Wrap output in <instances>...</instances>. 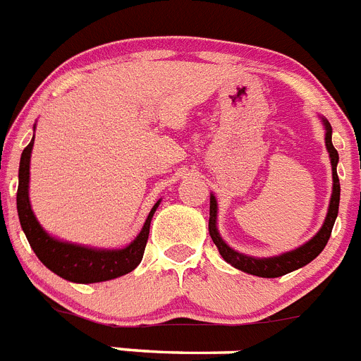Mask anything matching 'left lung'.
Instances as JSON below:
<instances>
[{"mask_svg": "<svg viewBox=\"0 0 361 361\" xmlns=\"http://www.w3.org/2000/svg\"><path fill=\"white\" fill-rule=\"evenodd\" d=\"M324 124V131H326V149L329 152L331 160V171H333V192H331L329 207H327L326 219H324L322 226L311 237L310 241L300 245L298 248L284 252L281 255H274V257H252L246 253L237 252L232 246L226 245V241L221 237L219 230H217V200L214 194H210V217H209V233L212 237L214 245L219 250L221 257L225 259L228 264L233 268L241 269L245 274L255 275V277H264V279H275L281 275L290 274L295 269L302 268V266L310 264L314 257L320 255L324 248H326L327 241L331 237V230L334 226V221L338 216V204H340V180L336 174V165H338V151L334 149L331 136H333V129L327 118L320 116Z\"/></svg>", "mask_w": 361, "mask_h": 361, "instance_id": "1", "label": "left lung"}]
</instances>
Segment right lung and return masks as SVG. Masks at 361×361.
I'll list each match as a JSON object with an SVG mask.
<instances>
[{"label":"right lung","mask_w":361,"mask_h":361,"mask_svg":"<svg viewBox=\"0 0 361 361\" xmlns=\"http://www.w3.org/2000/svg\"><path fill=\"white\" fill-rule=\"evenodd\" d=\"M35 131V124H34ZM34 149V138L25 147L19 161V185H18V216L21 228L30 243L32 250L37 259L55 275L64 281L77 282V284H93V282L111 281L129 274L140 264L144 257V250L147 245L149 226L157 212L161 200L154 203L149 212L140 233L124 248H95V246L77 245V243L63 241L41 226L35 217L28 196L30 185V157Z\"/></svg>","instance_id":"1"}]
</instances>
